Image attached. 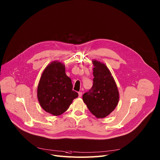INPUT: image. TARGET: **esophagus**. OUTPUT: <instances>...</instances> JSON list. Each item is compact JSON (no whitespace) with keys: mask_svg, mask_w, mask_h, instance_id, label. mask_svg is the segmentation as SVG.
I'll use <instances>...</instances> for the list:
<instances>
[{"mask_svg":"<svg viewBox=\"0 0 160 160\" xmlns=\"http://www.w3.org/2000/svg\"><path fill=\"white\" fill-rule=\"evenodd\" d=\"M82 96V92H78V97H79V98H81Z\"/></svg>","mask_w":160,"mask_h":160,"instance_id":"obj_1","label":"esophagus"}]
</instances>
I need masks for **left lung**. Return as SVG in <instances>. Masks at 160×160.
<instances>
[{"instance_id":"1","label":"left lung","mask_w":160,"mask_h":160,"mask_svg":"<svg viewBox=\"0 0 160 160\" xmlns=\"http://www.w3.org/2000/svg\"><path fill=\"white\" fill-rule=\"evenodd\" d=\"M93 85L83 95V101L96 118H104L117 107L119 94L118 86L107 66L93 60Z\"/></svg>"}]
</instances>
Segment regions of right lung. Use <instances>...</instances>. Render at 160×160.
<instances>
[{
  "label": "right lung",
  "instance_id": "add662e5",
  "mask_svg": "<svg viewBox=\"0 0 160 160\" xmlns=\"http://www.w3.org/2000/svg\"><path fill=\"white\" fill-rule=\"evenodd\" d=\"M65 66L53 61L43 71L38 86L37 96L42 108L55 116L66 112L78 94L72 91L71 80Z\"/></svg>",
  "mask_w": 160,
  "mask_h": 160
}]
</instances>
